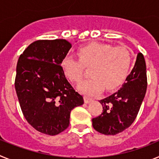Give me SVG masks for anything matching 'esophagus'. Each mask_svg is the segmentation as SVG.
I'll return each instance as SVG.
<instances>
[{"instance_id":"obj_1","label":"esophagus","mask_w":159,"mask_h":159,"mask_svg":"<svg viewBox=\"0 0 159 159\" xmlns=\"http://www.w3.org/2000/svg\"><path fill=\"white\" fill-rule=\"evenodd\" d=\"M84 102H85V103H89L91 101H92V99L88 96H84Z\"/></svg>"}]
</instances>
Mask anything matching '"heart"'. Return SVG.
Instances as JSON below:
<instances>
[{
    "mask_svg": "<svg viewBox=\"0 0 159 159\" xmlns=\"http://www.w3.org/2000/svg\"><path fill=\"white\" fill-rule=\"evenodd\" d=\"M79 59L67 55L61 66L71 82L82 81L85 67H90L91 78L79 85V90L87 95L99 93L103 88L111 90L121 84L128 72L131 55L127 48L113 47L102 43H92L80 47L77 51Z\"/></svg>",
    "mask_w": 159,
    "mask_h": 159,
    "instance_id": "1",
    "label": "heart"
}]
</instances>
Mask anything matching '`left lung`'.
Returning <instances> with one entry per match:
<instances>
[{
    "label": "left lung",
    "mask_w": 159,
    "mask_h": 159,
    "mask_svg": "<svg viewBox=\"0 0 159 159\" xmlns=\"http://www.w3.org/2000/svg\"><path fill=\"white\" fill-rule=\"evenodd\" d=\"M147 67L141 52L126 82L117 92L99 100L100 116L92 119L94 129L101 134L115 135L128 128L134 121L147 92Z\"/></svg>",
    "instance_id": "1"
}]
</instances>
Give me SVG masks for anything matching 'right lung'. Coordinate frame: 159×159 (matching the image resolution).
Here are the masks:
<instances>
[{
    "label": "right lung",
    "instance_id": "obj_1",
    "mask_svg": "<svg viewBox=\"0 0 159 159\" xmlns=\"http://www.w3.org/2000/svg\"><path fill=\"white\" fill-rule=\"evenodd\" d=\"M71 48L64 39L36 40L18 60L15 88L20 106L28 123L43 134L64 131L71 110L84 104L61 67Z\"/></svg>",
    "mask_w": 159,
    "mask_h": 159
}]
</instances>
